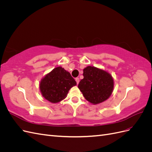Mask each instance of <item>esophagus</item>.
I'll return each instance as SVG.
<instances>
[{"instance_id": "1", "label": "esophagus", "mask_w": 152, "mask_h": 152, "mask_svg": "<svg viewBox=\"0 0 152 152\" xmlns=\"http://www.w3.org/2000/svg\"><path fill=\"white\" fill-rule=\"evenodd\" d=\"M75 80H76V82H77V84H78L79 83V78H75Z\"/></svg>"}]
</instances>
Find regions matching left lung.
<instances>
[{"label": "left lung", "instance_id": "1", "mask_svg": "<svg viewBox=\"0 0 152 152\" xmlns=\"http://www.w3.org/2000/svg\"><path fill=\"white\" fill-rule=\"evenodd\" d=\"M84 79L78 87L86 100L93 104L107 100L111 96L114 86L112 75L107 72L88 66L83 70Z\"/></svg>", "mask_w": 152, "mask_h": 152}]
</instances>
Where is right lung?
<instances>
[{
	"label": "right lung",
	"mask_w": 152,
	"mask_h": 152,
	"mask_svg": "<svg viewBox=\"0 0 152 152\" xmlns=\"http://www.w3.org/2000/svg\"><path fill=\"white\" fill-rule=\"evenodd\" d=\"M76 85L70 73L58 66L45 75L39 86L43 97L50 103H56L65 99L69 90Z\"/></svg>",
	"instance_id": "obj_1"
}]
</instances>
